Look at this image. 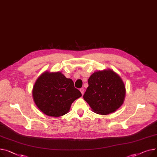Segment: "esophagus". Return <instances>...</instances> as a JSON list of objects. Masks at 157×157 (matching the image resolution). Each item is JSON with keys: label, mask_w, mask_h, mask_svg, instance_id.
Here are the masks:
<instances>
[{"label": "esophagus", "mask_w": 157, "mask_h": 157, "mask_svg": "<svg viewBox=\"0 0 157 157\" xmlns=\"http://www.w3.org/2000/svg\"><path fill=\"white\" fill-rule=\"evenodd\" d=\"M80 93H82V95L84 94V88H80Z\"/></svg>", "instance_id": "1"}]
</instances>
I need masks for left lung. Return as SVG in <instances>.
<instances>
[{
    "instance_id": "1",
    "label": "left lung",
    "mask_w": 157,
    "mask_h": 157,
    "mask_svg": "<svg viewBox=\"0 0 157 157\" xmlns=\"http://www.w3.org/2000/svg\"><path fill=\"white\" fill-rule=\"evenodd\" d=\"M88 84L84 99L94 113L108 115L123 104L125 87L114 71L108 69L96 71L89 77Z\"/></svg>"
}]
</instances>
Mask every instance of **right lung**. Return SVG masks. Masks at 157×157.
Wrapping results in <instances>:
<instances>
[{"label": "right lung", "mask_w": 157, "mask_h": 157, "mask_svg": "<svg viewBox=\"0 0 157 157\" xmlns=\"http://www.w3.org/2000/svg\"><path fill=\"white\" fill-rule=\"evenodd\" d=\"M36 106L48 116L58 117L67 113L72 103L82 96L73 82L61 72L45 71L36 80L32 90Z\"/></svg>", "instance_id": "obj_1"}]
</instances>
